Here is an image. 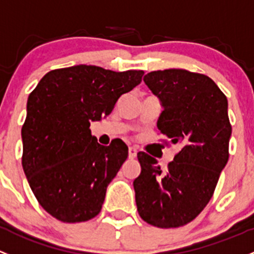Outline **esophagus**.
<instances>
[{"instance_id":"esophagus-1","label":"esophagus","mask_w":254,"mask_h":254,"mask_svg":"<svg viewBox=\"0 0 254 254\" xmlns=\"http://www.w3.org/2000/svg\"><path fill=\"white\" fill-rule=\"evenodd\" d=\"M137 156V149L135 147H129V158L134 159Z\"/></svg>"}]
</instances>
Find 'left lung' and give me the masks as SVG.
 <instances>
[{
	"instance_id": "obj_1",
	"label": "left lung",
	"mask_w": 254,
	"mask_h": 254,
	"mask_svg": "<svg viewBox=\"0 0 254 254\" xmlns=\"http://www.w3.org/2000/svg\"><path fill=\"white\" fill-rule=\"evenodd\" d=\"M143 81L162 103L159 131L183 148L165 172L156 158L138 152L137 212L157 228H179L204 209L228 163V100L212 79L185 69L151 71Z\"/></svg>"
}]
</instances>
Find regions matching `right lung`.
I'll use <instances>...</instances> for the list:
<instances>
[{
	"label": "right lung",
	"instance_id": "right-lung-1",
	"mask_svg": "<svg viewBox=\"0 0 254 254\" xmlns=\"http://www.w3.org/2000/svg\"><path fill=\"white\" fill-rule=\"evenodd\" d=\"M142 75V70L80 64L49 71L29 95L21 165L36 199L52 217L80 223L101 212L127 146L120 138L100 145L90 124L109 116Z\"/></svg>",
	"mask_w": 254,
	"mask_h": 254
}]
</instances>
